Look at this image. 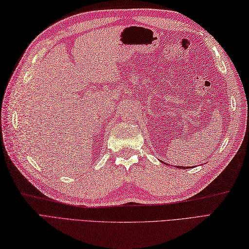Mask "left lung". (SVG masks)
Here are the masks:
<instances>
[{
	"label": "left lung",
	"mask_w": 249,
	"mask_h": 249,
	"mask_svg": "<svg viewBox=\"0 0 249 249\" xmlns=\"http://www.w3.org/2000/svg\"><path fill=\"white\" fill-rule=\"evenodd\" d=\"M177 167L178 169H188V168H190V167H183V166H175Z\"/></svg>",
	"instance_id": "obj_1"
}]
</instances>
